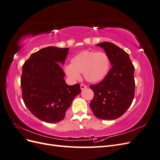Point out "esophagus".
I'll return each instance as SVG.
<instances>
[{
	"mask_svg": "<svg viewBox=\"0 0 160 160\" xmlns=\"http://www.w3.org/2000/svg\"><path fill=\"white\" fill-rule=\"evenodd\" d=\"M87 88H88V86L85 85H83V84H81V90H83V89H86Z\"/></svg>",
	"mask_w": 160,
	"mask_h": 160,
	"instance_id": "1",
	"label": "esophagus"
}]
</instances>
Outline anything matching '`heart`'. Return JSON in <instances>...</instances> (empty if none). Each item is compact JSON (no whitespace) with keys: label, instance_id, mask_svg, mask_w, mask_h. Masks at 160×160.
Wrapping results in <instances>:
<instances>
[{"label":"heart","instance_id":"obj_1","mask_svg":"<svg viewBox=\"0 0 160 160\" xmlns=\"http://www.w3.org/2000/svg\"><path fill=\"white\" fill-rule=\"evenodd\" d=\"M111 62L109 56L104 52L84 51L75 55L71 64L66 65L63 70L72 81H77L83 72L84 79L91 83L103 80L108 74Z\"/></svg>","mask_w":160,"mask_h":160}]
</instances>
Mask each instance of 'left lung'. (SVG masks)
I'll list each match as a JSON object with an SVG mask.
<instances>
[{"label":"left lung","instance_id":"8db88e82","mask_svg":"<svg viewBox=\"0 0 160 160\" xmlns=\"http://www.w3.org/2000/svg\"><path fill=\"white\" fill-rule=\"evenodd\" d=\"M103 48L112 65L105 78L99 83L91 85L94 98L90 108L95 117L113 120L122 116L134 98V66L128 53L109 42L97 44Z\"/></svg>","mask_w":160,"mask_h":160}]
</instances>
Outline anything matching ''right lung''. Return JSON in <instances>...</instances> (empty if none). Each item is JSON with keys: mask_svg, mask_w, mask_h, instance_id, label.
<instances>
[{"mask_svg": "<svg viewBox=\"0 0 160 160\" xmlns=\"http://www.w3.org/2000/svg\"><path fill=\"white\" fill-rule=\"evenodd\" d=\"M69 48L48 47L34 52L22 69L21 85L26 107L38 119L49 123L61 122L75 97L79 84L68 85L63 65Z\"/></svg>", "mask_w": 160, "mask_h": 160, "instance_id": "obj_1", "label": "right lung"}]
</instances>
